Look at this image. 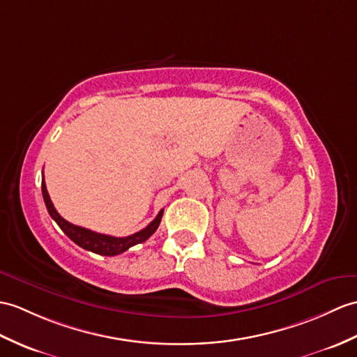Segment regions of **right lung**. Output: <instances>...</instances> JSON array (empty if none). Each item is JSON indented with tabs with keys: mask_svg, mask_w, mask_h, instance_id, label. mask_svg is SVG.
Here are the masks:
<instances>
[{
	"mask_svg": "<svg viewBox=\"0 0 357 357\" xmlns=\"http://www.w3.org/2000/svg\"><path fill=\"white\" fill-rule=\"evenodd\" d=\"M43 196H44V202L50 216H52V219L57 223V225H59V228L73 240L74 243L79 245L80 248H84L86 251L100 254V255H109V257L119 255L124 251H128L130 246L146 242V240L155 233L156 228L160 227V222L164 213V210H161L158 213V216L149 223L144 229L138 231L135 234L128 236V237H114V236L94 233V231L73 225V223H70L68 220H65L61 214L56 211L52 199H50V195L45 187V181H44V173H43Z\"/></svg>",
	"mask_w": 357,
	"mask_h": 357,
	"instance_id": "right-lung-1",
	"label": "right lung"
}]
</instances>
